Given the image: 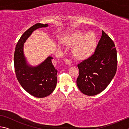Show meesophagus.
<instances>
[{"label":"esophagus","mask_w":129,"mask_h":129,"mask_svg":"<svg viewBox=\"0 0 129 129\" xmlns=\"http://www.w3.org/2000/svg\"><path fill=\"white\" fill-rule=\"evenodd\" d=\"M64 61L65 62V64H67L68 65H71V63H72V61L69 59H68V58H65L64 60Z\"/></svg>","instance_id":"esophagus-1"}]
</instances>
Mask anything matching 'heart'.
<instances>
[{"label": "heart", "mask_w": 129, "mask_h": 129, "mask_svg": "<svg viewBox=\"0 0 129 129\" xmlns=\"http://www.w3.org/2000/svg\"><path fill=\"white\" fill-rule=\"evenodd\" d=\"M97 38L93 32L84 33L77 32L69 36L65 40L69 45H75L72 49L74 56L77 58L88 57L94 51Z\"/></svg>", "instance_id": "1"}]
</instances>
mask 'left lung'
I'll list each match as a JSON object with an SVG mask.
<instances>
[{
	"label": "left lung",
	"instance_id": "left-lung-1",
	"mask_svg": "<svg viewBox=\"0 0 129 129\" xmlns=\"http://www.w3.org/2000/svg\"><path fill=\"white\" fill-rule=\"evenodd\" d=\"M77 67V85L84 94L97 95L110 84L117 71V51L113 41L103 30L94 53Z\"/></svg>",
	"mask_w": 129,
	"mask_h": 129
}]
</instances>
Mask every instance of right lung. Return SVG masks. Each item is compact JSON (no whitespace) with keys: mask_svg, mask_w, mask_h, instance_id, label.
Listing matches in <instances>:
<instances>
[{"mask_svg":"<svg viewBox=\"0 0 129 129\" xmlns=\"http://www.w3.org/2000/svg\"><path fill=\"white\" fill-rule=\"evenodd\" d=\"M48 26V24L37 23L26 30L17 42L14 53L17 80L26 91L38 98L45 97L53 92L56 86L57 71L52 64L51 56L37 66L28 64L24 54V44L35 30Z\"/></svg>","mask_w":129,"mask_h":129,"instance_id":"1","label":"right lung"}]
</instances>
